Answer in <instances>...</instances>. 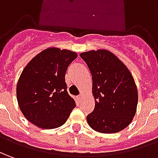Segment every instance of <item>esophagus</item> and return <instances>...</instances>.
Wrapping results in <instances>:
<instances>
[{"mask_svg": "<svg viewBox=\"0 0 158 158\" xmlns=\"http://www.w3.org/2000/svg\"><path fill=\"white\" fill-rule=\"evenodd\" d=\"M77 98V100H80V99L81 98V94H79V95H78Z\"/></svg>", "mask_w": 158, "mask_h": 158, "instance_id": "34e87169", "label": "esophagus"}]
</instances>
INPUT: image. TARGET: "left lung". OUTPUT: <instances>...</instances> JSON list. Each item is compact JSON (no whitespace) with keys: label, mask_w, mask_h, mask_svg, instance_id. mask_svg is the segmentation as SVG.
Here are the masks:
<instances>
[{"label":"left lung","mask_w":158,"mask_h":158,"mask_svg":"<svg viewBox=\"0 0 158 158\" xmlns=\"http://www.w3.org/2000/svg\"><path fill=\"white\" fill-rule=\"evenodd\" d=\"M93 79L94 111L87 121L94 131L115 133L129 126L136 114L138 89L127 66L112 52L98 50L82 52Z\"/></svg>","instance_id":"left-lung-1"}]
</instances>
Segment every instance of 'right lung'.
Instances as JSON below:
<instances>
[{"label":"right lung","instance_id":"add662e5","mask_svg":"<svg viewBox=\"0 0 158 158\" xmlns=\"http://www.w3.org/2000/svg\"><path fill=\"white\" fill-rule=\"evenodd\" d=\"M77 57L71 51L48 48L23 69L17 83V101L24 116L33 125L54 129L68 119L76 102L67 92L65 74Z\"/></svg>","mask_w":158,"mask_h":158}]
</instances>
